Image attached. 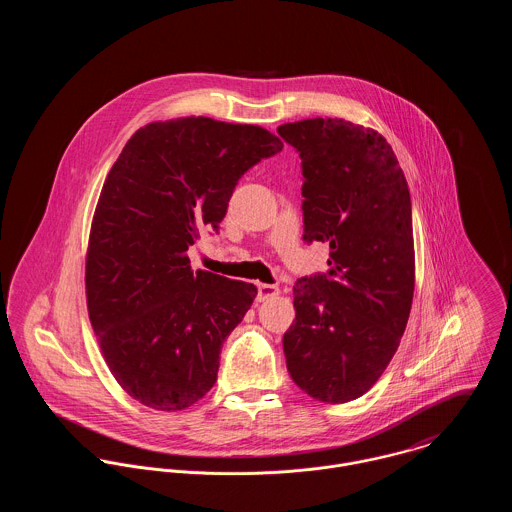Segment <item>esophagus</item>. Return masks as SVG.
<instances>
[{
	"label": "esophagus",
	"mask_w": 512,
	"mask_h": 512,
	"mask_svg": "<svg viewBox=\"0 0 512 512\" xmlns=\"http://www.w3.org/2000/svg\"><path fill=\"white\" fill-rule=\"evenodd\" d=\"M278 293H280L278 286H272V284H258V295H256V299H258V301H266V299L276 297Z\"/></svg>",
	"instance_id": "1"
}]
</instances>
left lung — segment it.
<instances>
[{
	"label": "left lung",
	"mask_w": 512,
	"mask_h": 512,
	"mask_svg": "<svg viewBox=\"0 0 512 512\" xmlns=\"http://www.w3.org/2000/svg\"><path fill=\"white\" fill-rule=\"evenodd\" d=\"M278 134L301 157L303 240L331 248L329 272L293 286L286 365L305 394L343 404L380 378L410 317V191L392 147L370 128L313 118Z\"/></svg>",
	"instance_id": "8db88e82"
}]
</instances>
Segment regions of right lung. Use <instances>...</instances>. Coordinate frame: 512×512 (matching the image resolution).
Returning <instances> with one entry per match:
<instances>
[{
    "label": "right lung",
    "mask_w": 512,
    "mask_h": 512,
    "mask_svg": "<svg viewBox=\"0 0 512 512\" xmlns=\"http://www.w3.org/2000/svg\"><path fill=\"white\" fill-rule=\"evenodd\" d=\"M252 124L189 116L140 128L112 165L90 228L86 303L104 361L138 402L177 412L217 382L224 339L256 286L191 270L238 179L282 151Z\"/></svg>",
    "instance_id": "obj_1"
}]
</instances>
